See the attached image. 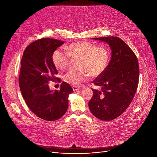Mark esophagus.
<instances>
[{
  "instance_id": "34e87169",
  "label": "esophagus",
  "mask_w": 157,
  "mask_h": 157,
  "mask_svg": "<svg viewBox=\"0 0 157 157\" xmlns=\"http://www.w3.org/2000/svg\"><path fill=\"white\" fill-rule=\"evenodd\" d=\"M72 88L73 89V91H78V90H79V89H81V87H76V86H73Z\"/></svg>"
}]
</instances>
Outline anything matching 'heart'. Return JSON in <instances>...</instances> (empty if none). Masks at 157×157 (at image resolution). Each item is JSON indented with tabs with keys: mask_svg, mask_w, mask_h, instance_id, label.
<instances>
[{
	"mask_svg": "<svg viewBox=\"0 0 157 157\" xmlns=\"http://www.w3.org/2000/svg\"><path fill=\"white\" fill-rule=\"evenodd\" d=\"M66 53L57 49L52 54V62L58 70H64L70 59L80 58L79 71H70L64 76L66 82L73 86H79L90 75L92 77L101 75L106 70L109 61V52L103 47L87 41H79L65 47Z\"/></svg>",
	"mask_w": 157,
	"mask_h": 157,
	"instance_id": "obj_1",
	"label": "heart"
}]
</instances>
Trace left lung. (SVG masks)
<instances>
[{
  "mask_svg": "<svg viewBox=\"0 0 157 157\" xmlns=\"http://www.w3.org/2000/svg\"><path fill=\"white\" fill-rule=\"evenodd\" d=\"M106 42L112 50L105 71L93 82L101 87L92 89L89 102L91 113L102 121H111L121 116L135 96L139 79L138 59L133 52L117 36L94 38Z\"/></svg>",
  "mask_w": 157,
  "mask_h": 157,
  "instance_id": "obj_1",
  "label": "left lung"
}]
</instances>
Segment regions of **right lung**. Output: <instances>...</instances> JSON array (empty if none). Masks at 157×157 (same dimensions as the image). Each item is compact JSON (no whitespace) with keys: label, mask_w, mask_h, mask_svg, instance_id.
<instances>
[{"label":"right lung","mask_w":157,"mask_h":157,"mask_svg":"<svg viewBox=\"0 0 157 157\" xmlns=\"http://www.w3.org/2000/svg\"><path fill=\"white\" fill-rule=\"evenodd\" d=\"M64 42L53 38L37 40L25 48L21 59L19 86L21 95L30 110L39 118L54 121L68 109V97L72 87L63 82L60 90L52 91L50 81H59L52 56Z\"/></svg>","instance_id":"1"}]
</instances>
